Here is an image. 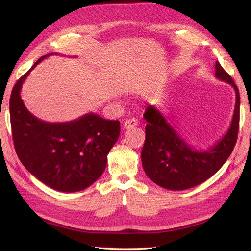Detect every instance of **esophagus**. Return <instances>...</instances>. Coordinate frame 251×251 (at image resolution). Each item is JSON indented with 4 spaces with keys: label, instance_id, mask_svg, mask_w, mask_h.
<instances>
[{
    "label": "esophagus",
    "instance_id": "obj_1",
    "mask_svg": "<svg viewBox=\"0 0 251 251\" xmlns=\"http://www.w3.org/2000/svg\"><path fill=\"white\" fill-rule=\"evenodd\" d=\"M137 120H136L135 118H130V119H126V123L124 124V127L126 128V130H128V128H132V127H135L136 126H137Z\"/></svg>",
    "mask_w": 251,
    "mask_h": 251
}]
</instances>
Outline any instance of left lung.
<instances>
[{
	"label": "left lung",
	"mask_w": 251,
	"mask_h": 251,
	"mask_svg": "<svg viewBox=\"0 0 251 251\" xmlns=\"http://www.w3.org/2000/svg\"><path fill=\"white\" fill-rule=\"evenodd\" d=\"M216 77L232 86L235 91V107L228 131L208 150L197 151L187 144L154 105H149L143 114L148 124L141 151L142 166L147 176L159 186L171 191H183L199 185L221 169L230 156L239 132V89L218 62Z\"/></svg>",
	"instance_id": "left-lung-1"
}]
</instances>
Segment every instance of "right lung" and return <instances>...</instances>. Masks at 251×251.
I'll return each instance as SVG.
<instances>
[{
    "label": "right lung",
    "mask_w": 251,
    "mask_h": 251,
    "mask_svg": "<svg viewBox=\"0 0 251 251\" xmlns=\"http://www.w3.org/2000/svg\"><path fill=\"white\" fill-rule=\"evenodd\" d=\"M53 53L42 56L14 85L10 123L14 149L28 172L43 183L64 193L79 192L100 178L109 151L120 134L118 120L89 113L69 123L51 124L30 113L21 89L30 71Z\"/></svg>",
    "instance_id": "add662e5"
}]
</instances>
